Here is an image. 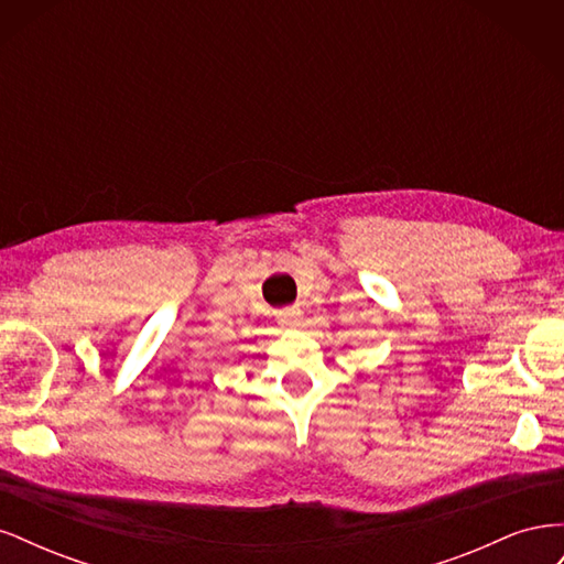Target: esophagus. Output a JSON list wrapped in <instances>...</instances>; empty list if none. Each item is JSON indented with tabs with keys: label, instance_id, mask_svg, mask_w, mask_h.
Segmentation results:
<instances>
[{
	"label": "esophagus",
	"instance_id": "1",
	"mask_svg": "<svg viewBox=\"0 0 564 564\" xmlns=\"http://www.w3.org/2000/svg\"><path fill=\"white\" fill-rule=\"evenodd\" d=\"M282 319L289 322V324H296V322L301 319V311H299V308H286V311L282 313Z\"/></svg>",
	"mask_w": 564,
	"mask_h": 564
}]
</instances>
